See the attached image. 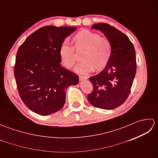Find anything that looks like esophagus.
<instances>
[{"instance_id": "obj_1", "label": "esophagus", "mask_w": 158, "mask_h": 158, "mask_svg": "<svg viewBox=\"0 0 158 158\" xmlns=\"http://www.w3.org/2000/svg\"><path fill=\"white\" fill-rule=\"evenodd\" d=\"M79 79L80 81H83V80H85V79H88V77L80 75V76H79Z\"/></svg>"}]
</instances>
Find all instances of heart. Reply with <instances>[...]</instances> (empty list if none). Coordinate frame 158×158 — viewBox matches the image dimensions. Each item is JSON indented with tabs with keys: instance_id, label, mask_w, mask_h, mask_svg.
I'll return each instance as SVG.
<instances>
[{
	"instance_id": "1",
	"label": "heart",
	"mask_w": 158,
	"mask_h": 158,
	"mask_svg": "<svg viewBox=\"0 0 158 158\" xmlns=\"http://www.w3.org/2000/svg\"><path fill=\"white\" fill-rule=\"evenodd\" d=\"M73 46L64 42L60 46L59 55L66 69L73 68L77 62L75 52L83 50L82 62L77 66L79 73H87L94 70L100 71L108 64L112 56V45L109 40L100 36L99 34L87 29L77 32L73 36Z\"/></svg>"
}]
</instances>
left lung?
I'll list each match as a JSON object with an SVG mask.
<instances>
[{
  "label": "left lung",
  "mask_w": 158,
  "mask_h": 158,
  "mask_svg": "<svg viewBox=\"0 0 158 158\" xmlns=\"http://www.w3.org/2000/svg\"><path fill=\"white\" fill-rule=\"evenodd\" d=\"M111 43L112 56L108 64L98 75L89 77L93 90L88 100L97 108L110 110L122 105L128 97L136 71V52L128 37L106 23H95Z\"/></svg>",
  "instance_id": "obj_1"
}]
</instances>
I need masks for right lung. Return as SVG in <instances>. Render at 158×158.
<instances>
[{
  "label": "right lung",
  "mask_w": 158,
  "mask_h": 158,
  "mask_svg": "<svg viewBox=\"0 0 158 158\" xmlns=\"http://www.w3.org/2000/svg\"><path fill=\"white\" fill-rule=\"evenodd\" d=\"M75 27L46 26L30 35L17 52L14 75L19 95L32 111L48 115L61 109L65 89L79 77L60 64V45Z\"/></svg>",
  "instance_id": "1"
}]
</instances>
